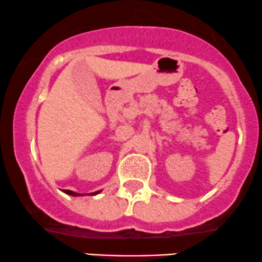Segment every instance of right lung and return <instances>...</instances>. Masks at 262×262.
Listing matches in <instances>:
<instances>
[{
  "label": "right lung",
  "mask_w": 262,
  "mask_h": 262,
  "mask_svg": "<svg viewBox=\"0 0 262 262\" xmlns=\"http://www.w3.org/2000/svg\"><path fill=\"white\" fill-rule=\"evenodd\" d=\"M64 192L66 194H70V196H83V194H79V193H76V192L74 191H70V190H64ZM100 193V191H97V192H93V193H91L92 196H94V194H98Z\"/></svg>",
  "instance_id": "1"
}]
</instances>
